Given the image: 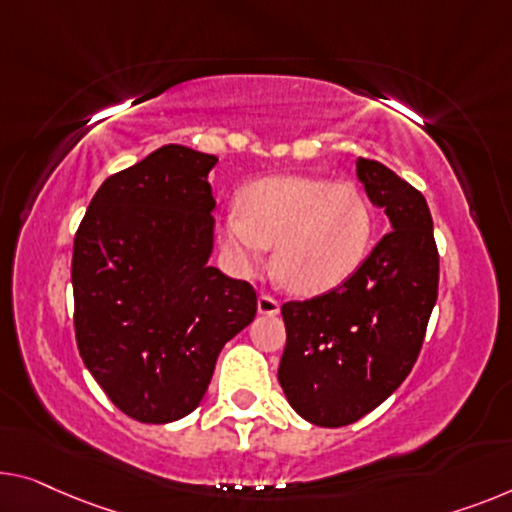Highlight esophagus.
Listing matches in <instances>:
<instances>
[{
  "mask_svg": "<svg viewBox=\"0 0 512 512\" xmlns=\"http://www.w3.org/2000/svg\"><path fill=\"white\" fill-rule=\"evenodd\" d=\"M257 310H259V315L273 317V315H278V312H280V303H278V299H273L271 294H259Z\"/></svg>",
  "mask_w": 512,
  "mask_h": 512,
  "instance_id": "obj_1",
  "label": "esophagus"
}]
</instances>
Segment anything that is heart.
<instances>
[{"label":"heart","instance_id":"heart-1","mask_svg":"<svg viewBox=\"0 0 512 512\" xmlns=\"http://www.w3.org/2000/svg\"><path fill=\"white\" fill-rule=\"evenodd\" d=\"M370 202L354 183L271 177L241 195V211L223 216V246L253 273L273 248V276L292 294L315 296L342 285L372 241Z\"/></svg>","mask_w":512,"mask_h":512}]
</instances>
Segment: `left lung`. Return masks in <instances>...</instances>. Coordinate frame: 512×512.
<instances>
[{
  "instance_id": "left-lung-1",
  "label": "left lung",
  "mask_w": 512,
  "mask_h": 512,
  "mask_svg": "<svg viewBox=\"0 0 512 512\" xmlns=\"http://www.w3.org/2000/svg\"><path fill=\"white\" fill-rule=\"evenodd\" d=\"M356 174L391 232L340 287L282 303L287 345L278 381L296 414L322 427L356 423L407 379L439 289L421 190L370 158L356 160Z\"/></svg>"
}]
</instances>
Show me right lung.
<instances>
[{
  "label": "right lung",
  "instance_id": "add662e5",
  "mask_svg": "<svg viewBox=\"0 0 512 512\" xmlns=\"http://www.w3.org/2000/svg\"><path fill=\"white\" fill-rule=\"evenodd\" d=\"M216 156L165 144L103 181L73 241L75 342L140 423L188 416L220 349L255 319L250 282L209 266Z\"/></svg>",
  "mask_w": 512,
  "mask_h": 512
}]
</instances>
